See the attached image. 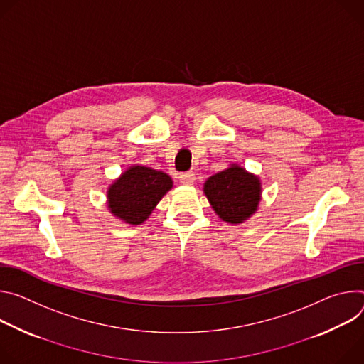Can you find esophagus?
Masks as SVG:
<instances>
[{"label": "esophagus", "instance_id": "1", "mask_svg": "<svg viewBox=\"0 0 364 364\" xmlns=\"http://www.w3.org/2000/svg\"><path fill=\"white\" fill-rule=\"evenodd\" d=\"M179 182L182 185H186V186L193 185V182H195L193 172H182V173H179Z\"/></svg>", "mask_w": 364, "mask_h": 364}]
</instances>
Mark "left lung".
<instances>
[{"label":"left lung","instance_id":"8db88e82","mask_svg":"<svg viewBox=\"0 0 364 364\" xmlns=\"http://www.w3.org/2000/svg\"><path fill=\"white\" fill-rule=\"evenodd\" d=\"M204 192L221 220L240 224L257 210L260 181L243 168L231 166L211 176L204 185Z\"/></svg>","mask_w":364,"mask_h":364}]
</instances>
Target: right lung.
<instances>
[{
    "label": "right lung",
    "mask_w": 364,
    "mask_h": 364,
    "mask_svg": "<svg viewBox=\"0 0 364 364\" xmlns=\"http://www.w3.org/2000/svg\"><path fill=\"white\" fill-rule=\"evenodd\" d=\"M172 188L169 175L146 166H133L108 189V208L129 224H141Z\"/></svg>",
    "instance_id": "1"
}]
</instances>
